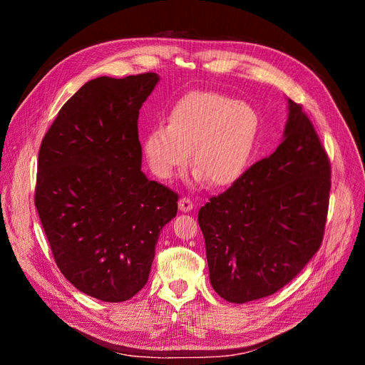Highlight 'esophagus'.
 Instances as JSON below:
<instances>
[{"label": "esophagus", "mask_w": 365, "mask_h": 365, "mask_svg": "<svg viewBox=\"0 0 365 365\" xmlns=\"http://www.w3.org/2000/svg\"><path fill=\"white\" fill-rule=\"evenodd\" d=\"M193 207H195V202L190 200L189 196H181V200H180V210H181V212H190Z\"/></svg>", "instance_id": "34e87169"}]
</instances>
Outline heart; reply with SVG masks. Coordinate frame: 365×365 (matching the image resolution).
<instances>
[{"mask_svg":"<svg viewBox=\"0 0 365 365\" xmlns=\"http://www.w3.org/2000/svg\"><path fill=\"white\" fill-rule=\"evenodd\" d=\"M260 117L251 105L215 91H193L175 103L169 125L152 128L143 141L150 170L168 180L190 160L196 178L212 187L237 181L256 150Z\"/></svg>","mask_w":365,"mask_h":365,"instance_id":"obj_1","label":"heart"}]
</instances>
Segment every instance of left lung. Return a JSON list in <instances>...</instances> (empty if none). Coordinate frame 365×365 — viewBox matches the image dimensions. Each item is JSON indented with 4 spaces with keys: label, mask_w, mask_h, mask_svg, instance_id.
<instances>
[{
    "label": "left lung",
    "mask_w": 365,
    "mask_h": 365,
    "mask_svg": "<svg viewBox=\"0 0 365 365\" xmlns=\"http://www.w3.org/2000/svg\"><path fill=\"white\" fill-rule=\"evenodd\" d=\"M330 160L303 106L289 101L284 140L197 213L213 289L231 303L272 295L322 247Z\"/></svg>",
    "instance_id": "8db88e82"
}]
</instances>
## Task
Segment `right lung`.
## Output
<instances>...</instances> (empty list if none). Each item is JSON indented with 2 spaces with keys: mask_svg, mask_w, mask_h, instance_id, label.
Listing matches in <instances>:
<instances>
[{
  "mask_svg": "<svg viewBox=\"0 0 365 365\" xmlns=\"http://www.w3.org/2000/svg\"><path fill=\"white\" fill-rule=\"evenodd\" d=\"M160 77H97L43 135L35 205L58 268L74 288L118 303L148 283L178 193L141 172L138 114Z\"/></svg>",
  "mask_w": 365,
  "mask_h": 365,
  "instance_id": "add662e5",
  "label": "right lung"
}]
</instances>
